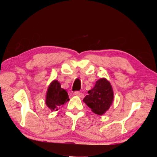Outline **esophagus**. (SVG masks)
Listing matches in <instances>:
<instances>
[{"mask_svg":"<svg viewBox=\"0 0 157 157\" xmlns=\"http://www.w3.org/2000/svg\"><path fill=\"white\" fill-rule=\"evenodd\" d=\"M74 94L75 96H78V97H81V98H83V94L81 93V92H80V91H75Z\"/></svg>","mask_w":157,"mask_h":157,"instance_id":"34e87169","label":"esophagus"}]
</instances>
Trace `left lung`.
Wrapping results in <instances>:
<instances>
[{
	"instance_id": "left-lung-1",
	"label": "left lung",
	"mask_w": 157,
	"mask_h": 157,
	"mask_svg": "<svg viewBox=\"0 0 157 157\" xmlns=\"http://www.w3.org/2000/svg\"><path fill=\"white\" fill-rule=\"evenodd\" d=\"M113 98L112 87L106 78L96 81L95 86L88 91L83 101L94 113L102 115L110 108Z\"/></svg>"
}]
</instances>
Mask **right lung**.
Segmentation results:
<instances>
[{
  "label": "right lung",
  "mask_w": 157,
  "mask_h": 157,
  "mask_svg": "<svg viewBox=\"0 0 157 157\" xmlns=\"http://www.w3.org/2000/svg\"><path fill=\"white\" fill-rule=\"evenodd\" d=\"M69 100L68 93L62 89L59 81L55 80L49 86L46 94V104L51 111L58 110L59 106Z\"/></svg>",
  "instance_id": "right-lung-1"
}]
</instances>
